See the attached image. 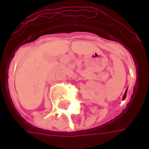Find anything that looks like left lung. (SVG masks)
<instances>
[{"label":"left lung","mask_w":149,"mask_h":149,"mask_svg":"<svg viewBox=\"0 0 149 149\" xmlns=\"http://www.w3.org/2000/svg\"><path fill=\"white\" fill-rule=\"evenodd\" d=\"M126 95H127V89H126L125 94H124V96H123V100H125V98H126Z\"/></svg>","instance_id":"1"}]
</instances>
